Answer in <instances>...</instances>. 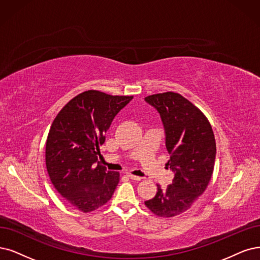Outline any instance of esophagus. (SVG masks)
<instances>
[{"label": "esophagus", "instance_id": "1", "mask_svg": "<svg viewBox=\"0 0 260 260\" xmlns=\"http://www.w3.org/2000/svg\"><path fill=\"white\" fill-rule=\"evenodd\" d=\"M127 177H128L129 179H132V180H135V181H140V180H141V178H140V177L134 176V175H132V174H128V175H127Z\"/></svg>", "mask_w": 260, "mask_h": 260}]
</instances>
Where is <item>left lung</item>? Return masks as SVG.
I'll list each match as a JSON object with an SVG mask.
<instances>
[{"mask_svg":"<svg viewBox=\"0 0 260 260\" xmlns=\"http://www.w3.org/2000/svg\"><path fill=\"white\" fill-rule=\"evenodd\" d=\"M145 100L160 114L170 154L166 166L175 172L172 184L157 185L156 195L145 205L157 216L172 217L188 210L206 190L215 162L214 134L203 111L179 93L153 94Z\"/></svg>","mask_w":260,"mask_h":260,"instance_id":"obj_1","label":"left lung"}]
</instances>
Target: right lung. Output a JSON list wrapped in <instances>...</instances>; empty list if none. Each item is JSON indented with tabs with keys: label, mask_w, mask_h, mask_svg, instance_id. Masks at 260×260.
<instances>
[{
	"label": "right lung",
	"mask_w": 260,
	"mask_h": 260,
	"mask_svg": "<svg viewBox=\"0 0 260 260\" xmlns=\"http://www.w3.org/2000/svg\"><path fill=\"white\" fill-rule=\"evenodd\" d=\"M132 100L133 96L84 91L52 122L46 142L48 175L57 193L81 212L104 206L119 183V172L100 164V146L115 115Z\"/></svg>",
	"instance_id": "obj_1"
}]
</instances>
